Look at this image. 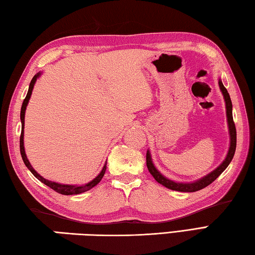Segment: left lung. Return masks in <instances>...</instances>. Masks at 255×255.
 I'll return each instance as SVG.
<instances>
[{
  "instance_id": "1",
  "label": "left lung",
  "mask_w": 255,
  "mask_h": 255,
  "mask_svg": "<svg viewBox=\"0 0 255 255\" xmlns=\"http://www.w3.org/2000/svg\"><path fill=\"white\" fill-rule=\"evenodd\" d=\"M219 87H220V90L222 92V95H223V98L225 101L226 120H228V127H229V133H230V147H229L228 154H226V157L214 170H212L211 173H208L207 175L203 176V177L198 178L196 180H193V182L184 183V182H175V180L169 179L166 177V176L161 174L159 170L156 168L154 163H152L151 154H150L149 149H148L147 154H146L147 168H148V170H149V173L152 175V177L156 179V182H158L166 188L173 189V191H177V192H184V193H192V192L200 191V189H203L204 187L208 186L211 183L214 182V180L224 172L226 167L230 165L231 161H232L235 149H237V129H235V125L233 122L232 101H231L229 92H228V90H226V88L224 87L223 82H222L221 78L219 79Z\"/></svg>"
}]
</instances>
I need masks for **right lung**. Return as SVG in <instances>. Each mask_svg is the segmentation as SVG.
Listing matches in <instances>:
<instances>
[{
	"mask_svg": "<svg viewBox=\"0 0 255 255\" xmlns=\"http://www.w3.org/2000/svg\"><path fill=\"white\" fill-rule=\"evenodd\" d=\"M42 75V72H38L36 75L32 78V80L30 82V86H29V90H27V94L25 99L23 100V104H22V107H21V114H20V119H21V124H22V129H21V137H20V151H21V156H22V159L24 161V164L27 168H29L30 172L33 174L36 178H38L40 182H42L43 184L47 185L50 188H52L53 191H55L57 193L62 194V195H77V194H81V193H85L87 191H89L92 187H95L97 184H98L101 179H103L104 175L106 173V169H107V160H106V163L104 165L103 169H101V172L96 176V177L90 180L89 183L87 184H82V185H70V184H61V183H57V182H52V180H49L47 178H44L41 176L39 173H36V170L32 167V165L30 164L29 159H27L26 154H25V149H24V118H25V110L27 107V104H29V100L31 98V95H32V90H33L34 85L36 80L39 79V78Z\"/></svg>",
	"mask_w": 255,
	"mask_h": 255,
	"instance_id": "obj_1",
	"label": "right lung"
}]
</instances>
